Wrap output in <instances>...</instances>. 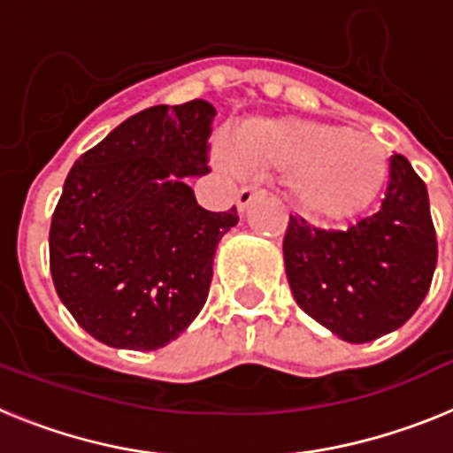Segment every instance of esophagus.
<instances>
[{"mask_svg": "<svg viewBox=\"0 0 453 453\" xmlns=\"http://www.w3.org/2000/svg\"><path fill=\"white\" fill-rule=\"evenodd\" d=\"M261 197H265V190H261V188H242V190L238 192V211L240 213H245L247 208H250V203Z\"/></svg>", "mask_w": 453, "mask_h": 453, "instance_id": "obj_1", "label": "esophagus"}]
</instances>
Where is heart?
Listing matches in <instances>:
<instances>
[{
  "mask_svg": "<svg viewBox=\"0 0 453 453\" xmlns=\"http://www.w3.org/2000/svg\"><path fill=\"white\" fill-rule=\"evenodd\" d=\"M215 158L224 170L283 174L288 197L308 218L340 222L363 213L388 181V156L372 135L292 115L240 122Z\"/></svg>",
  "mask_w": 453,
  "mask_h": 453,
  "instance_id": "heart-1",
  "label": "heart"
}]
</instances>
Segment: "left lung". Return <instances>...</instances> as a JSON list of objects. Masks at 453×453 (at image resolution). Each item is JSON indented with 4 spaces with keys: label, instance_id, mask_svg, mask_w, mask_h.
Here are the masks:
<instances>
[{
    "label": "left lung",
    "instance_id": "obj_1",
    "mask_svg": "<svg viewBox=\"0 0 453 453\" xmlns=\"http://www.w3.org/2000/svg\"><path fill=\"white\" fill-rule=\"evenodd\" d=\"M438 261L429 192L403 156H392L381 208L347 231L292 218L283 263L292 297L324 329L363 345L397 331L429 292Z\"/></svg>",
    "mask_w": 453,
    "mask_h": 453
}]
</instances>
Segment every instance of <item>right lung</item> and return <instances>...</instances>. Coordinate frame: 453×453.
I'll return each instance as SVG.
<instances>
[{
    "instance_id": "add662e5",
    "label": "right lung",
    "mask_w": 453,
    "mask_h": 453,
    "mask_svg": "<svg viewBox=\"0 0 453 453\" xmlns=\"http://www.w3.org/2000/svg\"><path fill=\"white\" fill-rule=\"evenodd\" d=\"M215 106L192 99L124 119L74 163L51 218L56 292L115 349L154 351L197 318L219 240L238 211L211 213L188 177L208 174Z\"/></svg>"
}]
</instances>
